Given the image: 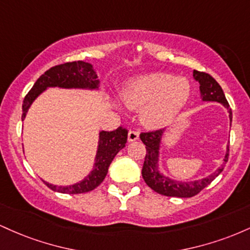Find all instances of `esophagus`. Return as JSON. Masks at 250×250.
Listing matches in <instances>:
<instances>
[{
	"instance_id": "34e87169",
	"label": "esophagus",
	"mask_w": 250,
	"mask_h": 250,
	"mask_svg": "<svg viewBox=\"0 0 250 250\" xmlns=\"http://www.w3.org/2000/svg\"><path fill=\"white\" fill-rule=\"evenodd\" d=\"M139 131L136 130H130L128 133V141L129 142H134V141H137L139 140Z\"/></svg>"
}]
</instances>
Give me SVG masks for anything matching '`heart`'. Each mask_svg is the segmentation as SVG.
Returning <instances> with one entry per match:
<instances>
[{
	"mask_svg": "<svg viewBox=\"0 0 250 250\" xmlns=\"http://www.w3.org/2000/svg\"><path fill=\"white\" fill-rule=\"evenodd\" d=\"M190 83L167 73H148L129 80L122 101L140 109V120L148 128H162L176 119L190 99Z\"/></svg>",
	"mask_w": 250,
	"mask_h": 250,
	"instance_id": "heart-1",
	"label": "heart"
}]
</instances>
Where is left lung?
<instances>
[{"label": "left lung", "instance_id": "1", "mask_svg": "<svg viewBox=\"0 0 250 250\" xmlns=\"http://www.w3.org/2000/svg\"><path fill=\"white\" fill-rule=\"evenodd\" d=\"M193 77L195 81L200 83V96L203 102H219L223 107L229 109V104L227 102L222 88L213 77L209 74L196 70H194ZM229 113H230V109H229ZM229 117H230L231 121V116ZM166 129H160V130L142 133L140 135V139L142 140V142L146 145V149H147L142 168L143 180L154 191L165 195V196L193 197L196 194H199L203 188L207 187L211 181L215 180V177H217L222 173L226 162L228 161L229 146H227L222 165L210 175L200 180L180 181L165 175L160 168V149H161Z\"/></svg>", "mask_w": 250, "mask_h": 250}]
</instances>
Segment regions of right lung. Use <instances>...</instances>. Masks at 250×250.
Masks as SVG:
<instances>
[{"label":"right lung","instance_id":"1","mask_svg":"<svg viewBox=\"0 0 250 250\" xmlns=\"http://www.w3.org/2000/svg\"><path fill=\"white\" fill-rule=\"evenodd\" d=\"M55 87L62 89L99 90L100 80L93 64L88 62H69L50 68L39 77L29 93L24 97L22 104V121L25 119L30 105L37 97L48 88ZM127 136L128 130L121 127L114 131H100L95 162L90 173L84 179L69 186H56L44 180L43 182L51 190L62 194H81L93 190L104 180L109 166L113 162L116 154L125 147Z\"/></svg>","mask_w":250,"mask_h":250}]
</instances>
